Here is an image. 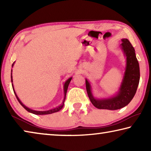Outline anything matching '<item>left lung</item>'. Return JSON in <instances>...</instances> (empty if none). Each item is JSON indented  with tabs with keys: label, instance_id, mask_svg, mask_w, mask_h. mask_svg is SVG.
<instances>
[{
	"label": "left lung",
	"instance_id": "1",
	"mask_svg": "<svg viewBox=\"0 0 151 151\" xmlns=\"http://www.w3.org/2000/svg\"><path fill=\"white\" fill-rule=\"evenodd\" d=\"M121 49L126 57V68L119 91L116 95L107 99H95L91 92V86L86 79V88L92 104L97 109L117 110L127 106L133 99L140 80L139 65L134 48L127 39L121 40Z\"/></svg>",
	"mask_w": 151,
	"mask_h": 151
}]
</instances>
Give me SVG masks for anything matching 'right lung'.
<instances>
[{
    "label": "right lung",
    "mask_w": 151,
    "mask_h": 151,
    "mask_svg": "<svg viewBox=\"0 0 151 151\" xmlns=\"http://www.w3.org/2000/svg\"><path fill=\"white\" fill-rule=\"evenodd\" d=\"M14 63H13V64H12V66H13V65H14ZM11 73H12V70H11ZM71 79H72V77H70V78H68V80L66 81L65 82V85H64V93H65V98H64V100H63V102L62 104H60V106H58V107H56V108H55V109H50V110H48V111H35V110H32V109H29V108H28V107H27L26 106L24 105V104H22V102L20 101V99H19V97L17 96V94H16V93H15V91H14V86H13V84H12V86H13V87H12V88H13L14 93V94H15V96H16V97H17V99L18 101L19 102V103H20V104H21V105H22V106H23L24 108L25 109H26L28 112H31V113H32V114H39V115H42V114H52V113H54V112H58V111H59L60 109H63V106H64V103H65V101L66 94V92H67L68 86V85H69V83H70V81H71ZM11 82L12 83V73H11Z\"/></svg>",
    "instance_id": "obj_1"
}]
</instances>
